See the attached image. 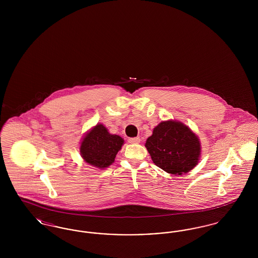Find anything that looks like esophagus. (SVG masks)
<instances>
[{
    "mask_svg": "<svg viewBox=\"0 0 258 258\" xmlns=\"http://www.w3.org/2000/svg\"><path fill=\"white\" fill-rule=\"evenodd\" d=\"M128 142L132 143V144H138V143H140V138H139V137H132V138H128Z\"/></svg>",
    "mask_w": 258,
    "mask_h": 258,
    "instance_id": "1",
    "label": "esophagus"
}]
</instances>
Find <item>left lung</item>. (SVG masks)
<instances>
[{"label":"left lung","mask_w":258,"mask_h":258,"mask_svg":"<svg viewBox=\"0 0 258 258\" xmlns=\"http://www.w3.org/2000/svg\"><path fill=\"white\" fill-rule=\"evenodd\" d=\"M145 147L153 162L173 175L194 169L201 153L197 135L184 123L173 120L159 123L148 137Z\"/></svg>","instance_id":"8db88e82"}]
</instances>
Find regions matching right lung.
<instances>
[{
    "instance_id": "obj_1",
    "label": "right lung",
    "mask_w": 258,
    "mask_h": 258,
    "mask_svg": "<svg viewBox=\"0 0 258 258\" xmlns=\"http://www.w3.org/2000/svg\"><path fill=\"white\" fill-rule=\"evenodd\" d=\"M123 144L121 136L111 135L103 124L98 123L83 137L80 154L87 163L103 169L114 162Z\"/></svg>"
}]
</instances>
